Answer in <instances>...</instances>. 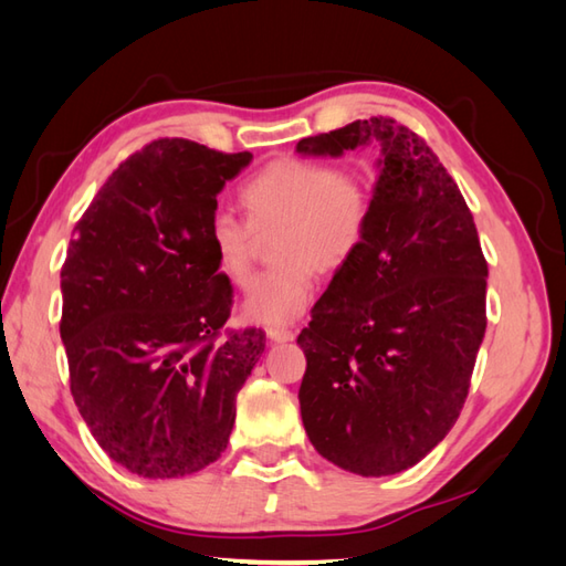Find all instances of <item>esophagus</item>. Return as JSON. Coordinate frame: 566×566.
I'll list each match as a JSON object with an SVG mask.
<instances>
[{
	"label": "esophagus",
	"instance_id": "1",
	"mask_svg": "<svg viewBox=\"0 0 566 566\" xmlns=\"http://www.w3.org/2000/svg\"><path fill=\"white\" fill-rule=\"evenodd\" d=\"M268 338L272 343H290V340L296 338V334H294V331H286V328H270Z\"/></svg>",
	"mask_w": 566,
	"mask_h": 566
}]
</instances>
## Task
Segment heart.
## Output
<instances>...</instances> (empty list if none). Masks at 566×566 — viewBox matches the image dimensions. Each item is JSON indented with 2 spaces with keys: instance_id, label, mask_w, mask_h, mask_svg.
<instances>
[{
  "instance_id": "heart-1",
  "label": "heart",
  "mask_w": 566,
  "mask_h": 566,
  "mask_svg": "<svg viewBox=\"0 0 566 566\" xmlns=\"http://www.w3.org/2000/svg\"><path fill=\"white\" fill-rule=\"evenodd\" d=\"M248 223L216 213L208 228L218 272L245 286L252 272L254 232L280 230L274 260L280 268L252 284L242 318L260 326H286L306 312L316 270L338 272L356 258L370 223V191L358 174L324 161L274 159L240 191Z\"/></svg>"
}]
</instances>
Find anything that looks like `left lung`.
<instances>
[{"instance_id": "1", "label": "left lung", "mask_w": 566, "mask_h": 566, "mask_svg": "<svg viewBox=\"0 0 566 566\" xmlns=\"http://www.w3.org/2000/svg\"><path fill=\"white\" fill-rule=\"evenodd\" d=\"M378 149L370 223L296 343L302 422L321 457L358 475L422 461L467 402L485 336V276L473 216L444 166L390 117L296 144L302 157Z\"/></svg>"}]
</instances>
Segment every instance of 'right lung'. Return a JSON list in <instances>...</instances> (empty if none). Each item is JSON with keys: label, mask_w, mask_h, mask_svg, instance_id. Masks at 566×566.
Masks as SVG:
<instances>
[{"label": "right lung", "mask_w": 566, "mask_h": 566, "mask_svg": "<svg viewBox=\"0 0 566 566\" xmlns=\"http://www.w3.org/2000/svg\"><path fill=\"white\" fill-rule=\"evenodd\" d=\"M250 161L151 142L73 230L61 270L71 392L107 457L142 479H181L226 451L235 397L264 353L260 328L216 340L232 286L208 242L218 193Z\"/></svg>", "instance_id": "obj_1"}]
</instances>
